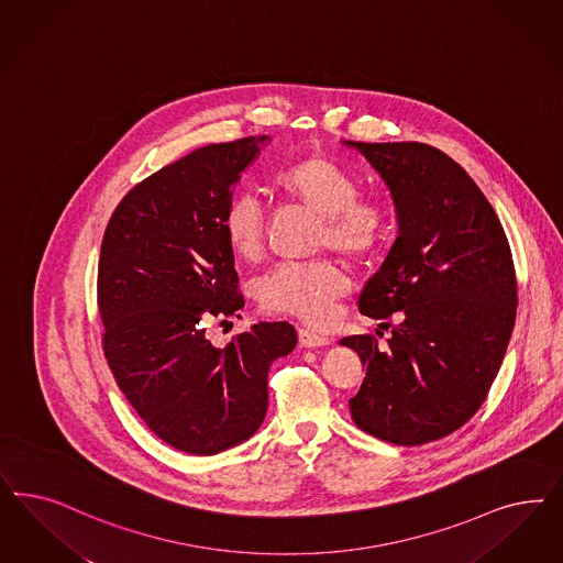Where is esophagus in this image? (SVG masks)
<instances>
[{"instance_id": "obj_1", "label": "esophagus", "mask_w": 563, "mask_h": 563, "mask_svg": "<svg viewBox=\"0 0 563 563\" xmlns=\"http://www.w3.org/2000/svg\"><path fill=\"white\" fill-rule=\"evenodd\" d=\"M298 340H300L302 347H321V345H327L331 342L325 335H319V333L305 329V327L298 329Z\"/></svg>"}]
</instances>
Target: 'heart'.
I'll use <instances>...</instances> for the list:
<instances>
[{
  "instance_id": "obj_1",
  "label": "heart",
  "mask_w": 563,
  "mask_h": 563,
  "mask_svg": "<svg viewBox=\"0 0 563 563\" xmlns=\"http://www.w3.org/2000/svg\"><path fill=\"white\" fill-rule=\"evenodd\" d=\"M273 190L321 218L319 244L350 258L375 253L389 232L391 213L373 197H356L358 184L344 167L323 155L286 165L273 178ZM221 232L238 258L251 261L263 249L265 211L251 195H238L221 216ZM350 290L345 269L329 261L279 267L261 279L258 300L267 310L288 312L312 325H325L335 302Z\"/></svg>"
}]
</instances>
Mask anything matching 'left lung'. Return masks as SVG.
Masks as SVG:
<instances>
[{
    "label": "left lung",
    "mask_w": 563,
    "mask_h": 563,
    "mask_svg": "<svg viewBox=\"0 0 563 563\" xmlns=\"http://www.w3.org/2000/svg\"><path fill=\"white\" fill-rule=\"evenodd\" d=\"M385 181L398 238L358 310L398 312L387 347L352 335L366 368L354 422L396 445L454 433L481 408L508 350L518 307L508 238L487 197L452 157L422 143H352ZM387 325V323H382Z\"/></svg>",
    "instance_id": "obj_1"
}]
</instances>
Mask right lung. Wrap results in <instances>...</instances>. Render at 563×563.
<instances>
[{
  "label": "right lung",
  "mask_w": 563,
  "mask_h": 563,
  "mask_svg": "<svg viewBox=\"0 0 563 563\" xmlns=\"http://www.w3.org/2000/svg\"><path fill=\"white\" fill-rule=\"evenodd\" d=\"M269 136L207 145L136 184L113 216L99 256V312L113 379L167 445L213 455L251 439L269 404L272 364L296 329L254 323L218 347L211 317L244 307L221 216ZM240 317V314H238Z\"/></svg>",
  "instance_id": "1"
}]
</instances>
